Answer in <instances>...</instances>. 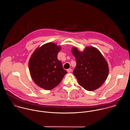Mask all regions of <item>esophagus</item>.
<instances>
[{
	"mask_svg": "<svg viewBox=\"0 0 130 130\" xmlns=\"http://www.w3.org/2000/svg\"><path fill=\"white\" fill-rule=\"evenodd\" d=\"M67 72H69H69H71L72 71V69H71V68H69V69H67Z\"/></svg>",
	"mask_w": 130,
	"mask_h": 130,
	"instance_id": "1",
	"label": "esophagus"
}]
</instances>
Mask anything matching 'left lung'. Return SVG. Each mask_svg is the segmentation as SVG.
Here are the masks:
<instances>
[{
	"label": "left lung",
	"instance_id": "obj_1",
	"mask_svg": "<svg viewBox=\"0 0 130 130\" xmlns=\"http://www.w3.org/2000/svg\"><path fill=\"white\" fill-rule=\"evenodd\" d=\"M72 52L76 61L73 73L78 84L88 91L100 87L107 77L109 71L101 53L92 47H87L82 52L73 48Z\"/></svg>",
	"mask_w": 130,
	"mask_h": 130
}]
</instances>
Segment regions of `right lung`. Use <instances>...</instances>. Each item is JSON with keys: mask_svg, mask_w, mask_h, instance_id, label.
<instances>
[{"mask_svg": "<svg viewBox=\"0 0 130 130\" xmlns=\"http://www.w3.org/2000/svg\"><path fill=\"white\" fill-rule=\"evenodd\" d=\"M61 47L48 43L36 49L28 62L30 74L39 87L51 90L62 81L67 72L57 58Z\"/></svg>", "mask_w": 130, "mask_h": 130, "instance_id": "1", "label": "right lung"}]
</instances>
